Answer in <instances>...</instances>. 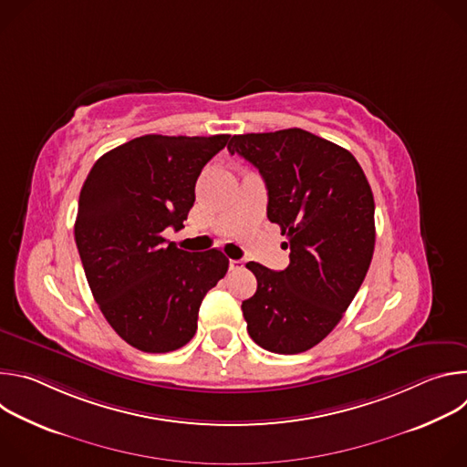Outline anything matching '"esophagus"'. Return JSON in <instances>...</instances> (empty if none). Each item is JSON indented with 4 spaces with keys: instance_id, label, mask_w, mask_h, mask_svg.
Wrapping results in <instances>:
<instances>
[{
    "instance_id": "esophagus-1",
    "label": "esophagus",
    "mask_w": 467,
    "mask_h": 467,
    "mask_svg": "<svg viewBox=\"0 0 467 467\" xmlns=\"http://www.w3.org/2000/svg\"><path fill=\"white\" fill-rule=\"evenodd\" d=\"M242 268H244V262H242V260H238V258H231V260H229V270L238 272V270H242Z\"/></svg>"
}]
</instances>
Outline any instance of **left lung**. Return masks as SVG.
Wrapping results in <instances>:
<instances>
[{
  "instance_id": "left-lung-1",
  "label": "left lung",
  "mask_w": 467,
  "mask_h": 467,
  "mask_svg": "<svg viewBox=\"0 0 467 467\" xmlns=\"http://www.w3.org/2000/svg\"><path fill=\"white\" fill-rule=\"evenodd\" d=\"M268 188V220L281 227L290 264L245 265L256 292L242 303L262 349L296 355L319 344L355 299L375 249V203L357 159L303 129L234 135L227 146Z\"/></svg>"
}]
</instances>
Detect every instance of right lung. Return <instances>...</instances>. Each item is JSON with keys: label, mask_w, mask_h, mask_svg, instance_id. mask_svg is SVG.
<instances>
[{"label": "right lung", "mask_w": 467, "mask_h": 467, "mask_svg": "<svg viewBox=\"0 0 467 467\" xmlns=\"http://www.w3.org/2000/svg\"><path fill=\"white\" fill-rule=\"evenodd\" d=\"M229 135H146L92 166L79 195L76 244L99 310L129 346L168 353L197 330L203 297L225 277L229 258L166 242L195 202V181Z\"/></svg>", "instance_id": "obj_1"}]
</instances>
